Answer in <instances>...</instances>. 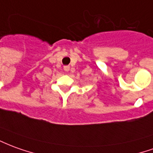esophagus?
I'll return each instance as SVG.
<instances>
[{
	"label": "esophagus",
	"instance_id": "34e87169",
	"mask_svg": "<svg viewBox=\"0 0 153 153\" xmlns=\"http://www.w3.org/2000/svg\"><path fill=\"white\" fill-rule=\"evenodd\" d=\"M69 69H70V66L69 65L64 66V69H65V71H66V72H68L69 70Z\"/></svg>",
	"mask_w": 153,
	"mask_h": 153
}]
</instances>
